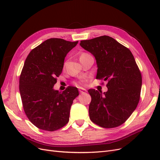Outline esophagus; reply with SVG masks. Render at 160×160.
<instances>
[{"label": "esophagus", "instance_id": "1", "mask_svg": "<svg viewBox=\"0 0 160 160\" xmlns=\"http://www.w3.org/2000/svg\"><path fill=\"white\" fill-rule=\"evenodd\" d=\"M79 91L81 93H85V92H87V90L84 88H79Z\"/></svg>", "mask_w": 160, "mask_h": 160}]
</instances>
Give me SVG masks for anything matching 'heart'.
Instances as JSON below:
<instances>
[{"label":"heart","instance_id":"1","mask_svg":"<svg viewBox=\"0 0 160 160\" xmlns=\"http://www.w3.org/2000/svg\"><path fill=\"white\" fill-rule=\"evenodd\" d=\"M88 55V54H87V53H83V54L81 55V57H83V56H85V55ZM87 81H88V78H87V77H84V78H83L82 79H81L80 81H79L78 83H77V85H84L87 83Z\"/></svg>","mask_w":160,"mask_h":160}]
</instances>
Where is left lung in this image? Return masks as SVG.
Wrapping results in <instances>:
<instances>
[{"instance_id":"left-lung-1","label":"left lung","mask_w":160,"mask_h":160,"mask_svg":"<svg viewBox=\"0 0 160 160\" xmlns=\"http://www.w3.org/2000/svg\"><path fill=\"white\" fill-rule=\"evenodd\" d=\"M80 45L95 58L96 79L108 81V90L103 94L88 90L89 118L101 128L118 127L130 117L140 99L142 77L134 57L127 47L106 35L81 41Z\"/></svg>"}]
</instances>
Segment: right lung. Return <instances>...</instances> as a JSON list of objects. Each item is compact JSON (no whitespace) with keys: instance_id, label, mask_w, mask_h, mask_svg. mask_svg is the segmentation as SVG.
Masks as SVG:
<instances>
[{"instance_id":"add662e5","label":"right lung","mask_w":160,"mask_h":160,"mask_svg":"<svg viewBox=\"0 0 160 160\" xmlns=\"http://www.w3.org/2000/svg\"><path fill=\"white\" fill-rule=\"evenodd\" d=\"M77 43L51 38L33 49L27 57L19 79V91L26 115L38 129L53 132L69 122L78 89L69 86L59 92L53 86L61 74L65 57Z\"/></svg>"}]
</instances>
